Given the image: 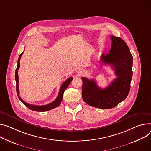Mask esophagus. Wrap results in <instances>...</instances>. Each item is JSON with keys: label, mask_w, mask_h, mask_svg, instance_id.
I'll return each instance as SVG.
<instances>
[{"label": "esophagus", "mask_w": 151, "mask_h": 151, "mask_svg": "<svg viewBox=\"0 0 151 151\" xmlns=\"http://www.w3.org/2000/svg\"><path fill=\"white\" fill-rule=\"evenodd\" d=\"M76 72H77L78 74H79V75H82V74L84 73V70H83V68H78V69H77Z\"/></svg>", "instance_id": "34e87169"}]
</instances>
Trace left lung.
<instances>
[{
  "label": "left lung",
  "instance_id": "1",
  "mask_svg": "<svg viewBox=\"0 0 151 151\" xmlns=\"http://www.w3.org/2000/svg\"><path fill=\"white\" fill-rule=\"evenodd\" d=\"M111 47L109 53H103L101 61L113 66L117 78L106 88L102 89L94 79L85 77L83 80L82 96L85 102L101 109H109L124 101L129 94L132 77L133 57L124 40L111 36Z\"/></svg>",
  "mask_w": 151,
  "mask_h": 151
}]
</instances>
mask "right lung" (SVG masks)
Masks as SVG:
<instances>
[{
    "instance_id": "add662e5",
    "label": "right lung",
    "mask_w": 151,
    "mask_h": 151,
    "mask_svg": "<svg viewBox=\"0 0 151 151\" xmlns=\"http://www.w3.org/2000/svg\"><path fill=\"white\" fill-rule=\"evenodd\" d=\"M23 52L20 55L19 57V60L17 61V67L16 68V73H15V79H16V91H17V96L19 98V99L20 100V101L26 106L28 107L29 109H31V110L35 111H39V112H43V111H47L49 110H50V109L55 108L57 107L58 105H60L63 98V94L64 91L65 90V89L67 88V87H68V86L70 84V83L72 82L73 78L70 77L69 78H68L66 81H65L64 83H63V84L61 86L59 93L58 94V96L56 98V99L54 101H53L52 102L45 105H41V106H38V105H31L29 104H28L25 102L24 101H23L21 98L19 96V76H18V70L20 67V58L22 55Z\"/></svg>"
}]
</instances>
